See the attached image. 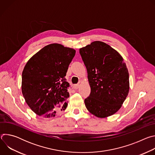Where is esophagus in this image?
<instances>
[{"instance_id": "esophagus-1", "label": "esophagus", "mask_w": 155, "mask_h": 155, "mask_svg": "<svg viewBox=\"0 0 155 155\" xmlns=\"http://www.w3.org/2000/svg\"><path fill=\"white\" fill-rule=\"evenodd\" d=\"M79 87H80V84H74V85L73 86V88H74V89H75V90L78 89Z\"/></svg>"}]
</instances>
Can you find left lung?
Segmentation results:
<instances>
[{
	"label": "left lung",
	"mask_w": 155,
	"mask_h": 155,
	"mask_svg": "<svg viewBox=\"0 0 155 155\" xmlns=\"http://www.w3.org/2000/svg\"><path fill=\"white\" fill-rule=\"evenodd\" d=\"M91 87L87 110L104 118L117 112L128 95L129 72L123 57L107 43L95 41L80 49Z\"/></svg>",
	"instance_id": "obj_1"
}]
</instances>
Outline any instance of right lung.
Masks as SVG:
<instances>
[{
  "label": "right lung",
  "mask_w": 155,
  "mask_h": 155,
  "mask_svg": "<svg viewBox=\"0 0 155 155\" xmlns=\"http://www.w3.org/2000/svg\"><path fill=\"white\" fill-rule=\"evenodd\" d=\"M75 52L73 48L52 43L26 63L22 73V93L37 115L54 117L67 107L70 84L65 77Z\"/></svg>",
  "instance_id": "right-lung-1"
}]
</instances>
